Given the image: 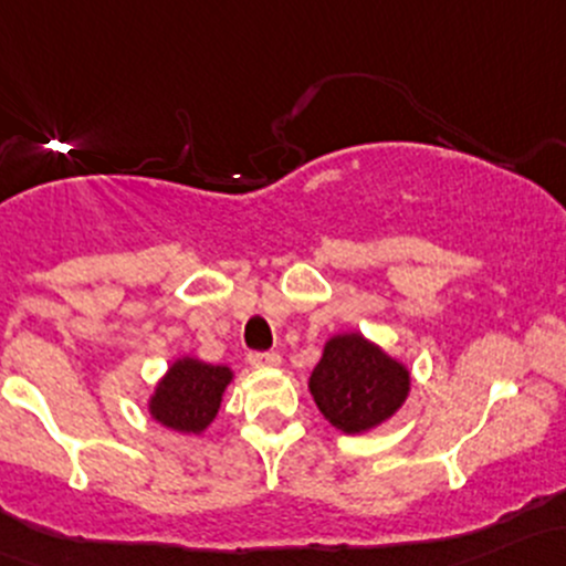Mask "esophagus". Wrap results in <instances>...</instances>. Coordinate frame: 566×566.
Returning a JSON list of instances; mask_svg holds the SVG:
<instances>
[{
    "label": "esophagus",
    "instance_id": "34e87169",
    "mask_svg": "<svg viewBox=\"0 0 566 566\" xmlns=\"http://www.w3.org/2000/svg\"><path fill=\"white\" fill-rule=\"evenodd\" d=\"M252 368H279L282 365V357L276 352H252L250 354Z\"/></svg>",
    "mask_w": 566,
    "mask_h": 566
}]
</instances>
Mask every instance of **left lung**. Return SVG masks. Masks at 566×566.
<instances>
[{
	"label": "left lung",
	"instance_id": "left-lung-1",
	"mask_svg": "<svg viewBox=\"0 0 566 566\" xmlns=\"http://www.w3.org/2000/svg\"><path fill=\"white\" fill-rule=\"evenodd\" d=\"M308 392L335 430L365 434L406 406L411 368L363 333H338L325 340Z\"/></svg>",
	"mask_w": 566,
	"mask_h": 566
}]
</instances>
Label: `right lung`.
Instances as JSON below:
<instances>
[{
    "label": "right lung",
    "mask_w": 566,
    "mask_h": 566,
    "mask_svg": "<svg viewBox=\"0 0 566 566\" xmlns=\"http://www.w3.org/2000/svg\"><path fill=\"white\" fill-rule=\"evenodd\" d=\"M231 381L233 370L228 365H209L182 354L171 359L169 370L153 387L147 411L166 430L201 434L220 413L222 395Z\"/></svg>",
    "instance_id": "right-lung-1"
}]
</instances>
